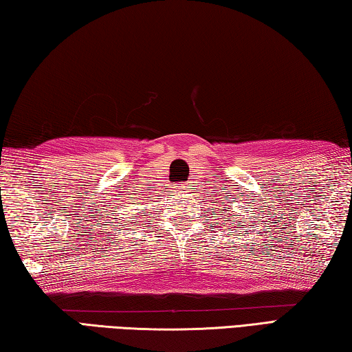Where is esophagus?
I'll return each mask as SVG.
<instances>
[{
    "instance_id": "1",
    "label": "esophagus",
    "mask_w": 352,
    "mask_h": 352,
    "mask_svg": "<svg viewBox=\"0 0 352 352\" xmlns=\"http://www.w3.org/2000/svg\"><path fill=\"white\" fill-rule=\"evenodd\" d=\"M186 188H189V186H178V190H180V192H184V189Z\"/></svg>"
}]
</instances>
